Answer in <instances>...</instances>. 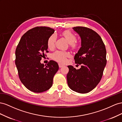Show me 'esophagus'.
Instances as JSON below:
<instances>
[{
  "label": "esophagus",
  "mask_w": 122,
  "mask_h": 122,
  "mask_svg": "<svg viewBox=\"0 0 122 122\" xmlns=\"http://www.w3.org/2000/svg\"><path fill=\"white\" fill-rule=\"evenodd\" d=\"M63 66H64L63 64H61V63H59V67H60V68H61V67H63Z\"/></svg>",
  "instance_id": "1"
}]
</instances>
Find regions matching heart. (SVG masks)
Returning <instances> with one entry per match:
<instances>
[{
  "mask_svg": "<svg viewBox=\"0 0 122 122\" xmlns=\"http://www.w3.org/2000/svg\"><path fill=\"white\" fill-rule=\"evenodd\" d=\"M66 39L67 40L68 42L69 43L71 47L75 49L78 47V44L76 42V37L75 35L72 33L71 30H66L63 31L62 33ZM56 40V36L55 34H53L49 37L47 42V47L50 49H52L55 46V42ZM70 56L69 53L66 51H56L52 55V58L54 60L61 63H64L66 61V58Z\"/></svg>",
  "mask_w": 122,
  "mask_h": 122,
  "instance_id": "heart-1",
  "label": "heart"
}]
</instances>
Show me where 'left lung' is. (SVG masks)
I'll list each match as a JSON object with an SVG mask.
<instances>
[{"mask_svg": "<svg viewBox=\"0 0 122 122\" xmlns=\"http://www.w3.org/2000/svg\"><path fill=\"white\" fill-rule=\"evenodd\" d=\"M81 39V47L74 57L76 64L81 67L76 69L68 65L67 75L68 86L81 93L92 91L99 84L106 65V50L99 35L88 27L76 26L72 28Z\"/></svg>", "mask_w": 122, "mask_h": 122, "instance_id": "obj_1", "label": "left lung"}]
</instances>
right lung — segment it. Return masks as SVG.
<instances>
[{"instance_id":"right-lung-1","label":"right lung","mask_w":122,"mask_h":122,"mask_svg":"<svg viewBox=\"0 0 122 122\" xmlns=\"http://www.w3.org/2000/svg\"><path fill=\"white\" fill-rule=\"evenodd\" d=\"M55 32L49 27L37 26L21 38L15 51V64L21 82L33 92L46 91L53 85V78L59 69L56 62L50 60L46 65L40 63L47 53V40Z\"/></svg>"}]
</instances>
